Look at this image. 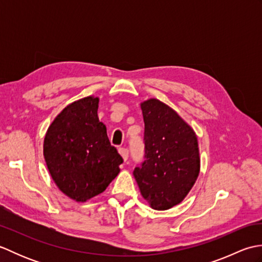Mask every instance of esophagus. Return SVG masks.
Listing matches in <instances>:
<instances>
[{"label":"esophagus","mask_w":262,"mask_h":262,"mask_svg":"<svg viewBox=\"0 0 262 262\" xmlns=\"http://www.w3.org/2000/svg\"><path fill=\"white\" fill-rule=\"evenodd\" d=\"M118 151H119V154L121 155V158L124 159V161L126 162V161L128 160V149L124 148V147H120Z\"/></svg>","instance_id":"34e87169"}]
</instances>
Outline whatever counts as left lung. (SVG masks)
<instances>
[{
    "mask_svg": "<svg viewBox=\"0 0 262 262\" xmlns=\"http://www.w3.org/2000/svg\"><path fill=\"white\" fill-rule=\"evenodd\" d=\"M145 132V161L134 170L149 207L165 210L179 205L200 171L197 135L176 110L151 98L141 102Z\"/></svg>",
    "mask_w": 262,
    "mask_h": 262,
    "instance_id": "left-lung-1",
    "label": "left lung"
}]
</instances>
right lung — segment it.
Listing matches in <instances>:
<instances>
[{
  "label": "right lung",
  "mask_w": 262,
  "mask_h": 262,
  "mask_svg": "<svg viewBox=\"0 0 262 262\" xmlns=\"http://www.w3.org/2000/svg\"><path fill=\"white\" fill-rule=\"evenodd\" d=\"M99 98L76 100L60 111L43 138V158L58 189L77 203L103 192L122 159L98 117Z\"/></svg>",
  "instance_id": "add662e5"
}]
</instances>
